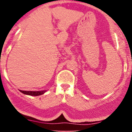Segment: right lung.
<instances>
[{"label": "right lung", "mask_w": 132, "mask_h": 132, "mask_svg": "<svg viewBox=\"0 0 132 132\" xmlns=\"http://www.w3.org/2000/svg\"><path fill=\"white\" fill-rule=\"evenodd\" d=\"M22 93L24 94L28 95H32V96H38V95H40L43 94L45 92H46V90H40V91H26V90H20Z\"/></svg>", "instance_id": "1"}]
</instances>
